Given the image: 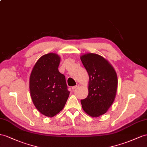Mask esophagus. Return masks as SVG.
<instances>
[{
    "mask_svg": "<svg viewBox=\"0 0 147 147\" xmlns=\"http://www.w3.org/2000/svg\"><path fill=\"white\" fill-rule=\"evenodd\" d=\"M79 86H80V85H79V84H77V85H76V86H73V87H72V89H73V90H74V89H76V88H78V87H79Z\"/></svg>",
    "mask_w": 147,
    "mask_h": 147,
    "instance_id": "esophagus-1",
    "label": "esophagus"
}]
</instances>
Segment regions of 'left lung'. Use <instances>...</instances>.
Here are the masks:
<instances>
[{
	"label": "left lung",
	"instance_id": "1",
	"mask_svg": "<svg viewBox=\"0 0 147 147\" xmlns=\"http://www.w3.org/2000/svg\"><path fill=\"white\" fill-rule=\"evenodd\" d=\"M81 61L89 74V94L81 100L86 113L93 117L105 114L115 98L117 76L107 60L94 53L81 56Z\"/></svg>",
	"mask_w": 147,
	"mask_h": 147
}]
</instances>
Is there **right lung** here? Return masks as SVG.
Here are the masks:
<instances>
[{
    "instance_id": "1",
    "label": "right lung",
    "mask_w": 147,
    "mask_h": 147,
    "mask_svg": "<svg viewBox=\"0 0 147 147\" xmlns=\"http://www.w3.org/2000/svg\"><path fill=\"white\" fill-rule=\"evenodd\" d=\"M60 57L55 53L41 56L30 77L33 104L43 115L52 117L62 111L69 95L65 75L59 73Z\"/></svg>"
}]
</instances>
